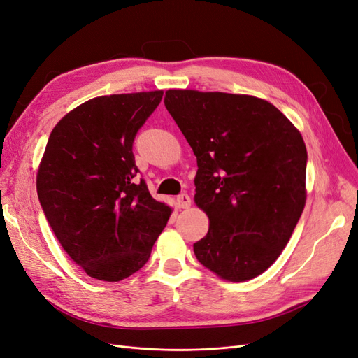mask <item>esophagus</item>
<instances>
[{"mask_svg":"<svg viewBox=\"0 0 358 358\" xmlns=\"http://www.w3.org/2000/svg\"><path fill=\"white\" fill-rule=\"evenodd\" d=\"M176 201H178V207L179 208H188L191 206V196L188 194L183 192V194L178 195Z\"/></svg>","mask_w":358,"mask_h":358,"instance_id":"obj_1","label":"esophagus"}]
</instances>
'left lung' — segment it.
Segmentation results:
<instances>
[{
  "instance_id": "obj_1",
  "label": "left lung",
  "mask_w": 358,
  "mask_h": 358,
  "mask_svg": "<svg viewBox=\"0 0 358 358\" xmlns=\"http://www.w3.org/2000/svg\"><path fill=\"white\" fill-rule=\"evenodd\" d=\"M164 106L196 155L195 203L210 219L194 244L196 260L226 280L262 275L306 206L301 134L250 95L169 90Z\"/></svg>"
}]
</instances>
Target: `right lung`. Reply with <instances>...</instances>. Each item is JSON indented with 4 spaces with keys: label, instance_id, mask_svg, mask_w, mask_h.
Instances as JSON below:
<instances>
[{
    "label": "right lung",
    "instance_id": "right-lung-1",
    "mask_svg": "<svg viewBox=\"0 0 358 358\" xmlns=\"http://www.w3.org/2000/svg\"><path fill=\"white\" fill-rule=\"evenodd\" d=\"M163 91L98 96L55 124L36 176L42 210L85 273L119 282L148 262L170 217L136 179L134 141Z\"/></svg>",
    "mask_w": 358,
    "mask_h": 358
}]
</instances>
